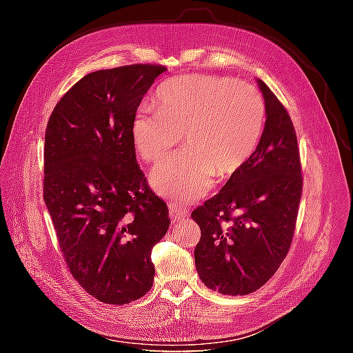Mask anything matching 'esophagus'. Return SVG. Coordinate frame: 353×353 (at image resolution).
I'll use <instances>...</instances> for the list:
<instances>
[{"instance_id":"1","label":"esophagus","mask_w":353,"mask_h":353,"mask_svg":"<svg viewBox=\"0 0 353 353\" xmlns=\"http://www.w3.org/2000/svg\"><path fill=\"white\" fill-rule=\"evenodd\" d=\"M169 215H170V218H172V222H181L188 216V212L184 208H179L176 205H170Z\"/></svg>"}]
</instances>
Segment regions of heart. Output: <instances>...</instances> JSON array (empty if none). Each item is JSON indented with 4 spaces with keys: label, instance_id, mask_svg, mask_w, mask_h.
<instances>
[{
    "label": "heart",
    "instance_id": "obj_1",
    "mask_svg": "<svg viewBox=\"0 0 353 353\" xmlns=\"http://www.w3.org/2000/svg\"><path fill=\"white\" fill-rule=\"evenodd\" d=\"M159 105L134 116L132 140L148 163H159L183 140L188 147L152 174L160 194L179 201L205 196L215 174L228 178L253 157L262 140L266 105L248 82L208 74L170 79L157 91Z\"/></svg>",
    "mask_w": 353,
    "mask_h": 353
}]
</instances>
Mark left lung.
I'll use <instances>...</instances> for the list:
<instances>
[{"label": "left lung", "mask_w": 353, "mask_h": 353, "mask_svg": "<svg viewBox=\"0 0 353 353\" xmlns=\"http://www.w3.org/2000/svg\"><path fill=\"white\" fill-rule=\"evenodd\" d=\"M258 83L266 105L258 150L191 213L201 231L194 250L200 280L230 296L256 292L280 268L290 250L303 187L290 114L265 82Z\"/></svg>", "instance_id": "1"}]
</instances>
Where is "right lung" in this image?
<instances>
[{
  "label": "right lung",
  "mask_w": 353,
  "mask_h": 353,
  "mask_svg": "<svg viewBox=\"0 0 353 353\" xmlns=\"http://www.w3.org/2000/svg\"><path fill=\"white\" fill-rule=\"evenodd\" d=\"M165 70L88 73L47 123L46 205L73 279L103 303L126 305L150 290L152 250L169 228L166 203L148 187L132 140L138 105Z\"/></svg>",
  "instance_id": "obj_1"
}]
</instances>
